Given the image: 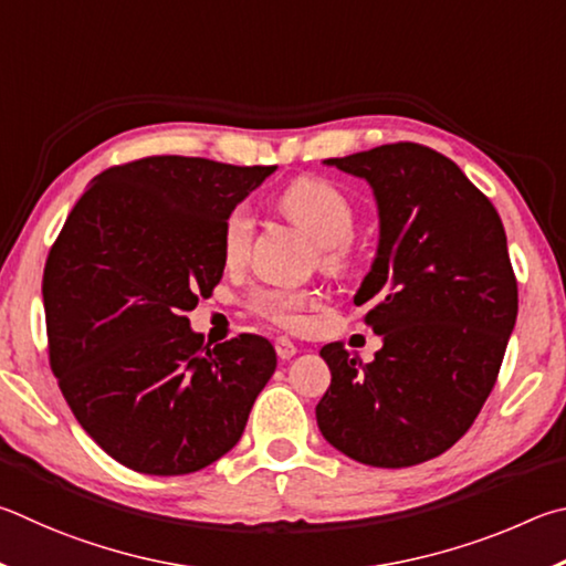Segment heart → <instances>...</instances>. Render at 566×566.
I'll return each mask as SVG.
<instances>
[{
	"instance_id": "obj_1",
	"label": "heart",
	"mask_w": 566,
	"mask_h": 566,
	"mask_svg": "<svg viewBox=\"0 0 566 566\" xmlns=\"http://www.w3.org/2000/svg\"><path fill=\"white\" fill-rule=\"evenodd\" d=\"M298 301L293 298V295H281V298H277V303H268V315H285V313H291V311H295L298 308Z\"/></svg>"
}]
</instances>
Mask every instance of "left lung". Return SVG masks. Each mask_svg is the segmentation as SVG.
I'll use <instances>...</instances> for the list:
<instances>
[{
	"mask_svg": "<svg viewBox=\"0 0 566 566\" xmlns=\"http://www.w3.org/2000/svg\"><path fill=\"white\" fill-rule=\"evenodd\" d=\"M255 186L208 158L106 168L46 255L49 365L88 438L128 470L168 478L223 458L275 373L261 335L206 338L186 318L221 283L228 216Z\"/></svg>",
	"mask_w": 566,
	"mask_h": 566,
	"instance_id": "1",
	"label": "left lung"
}]
</instances>
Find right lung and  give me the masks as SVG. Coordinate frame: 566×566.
I'll return each mask as SVG.
<instances>
[{
    "label": "right lung",
    "instance_id": "add662e5",
    "mask_svg": "<svg viewBox=\"0 0 566 566\" xmlns=\"http://www.w3.org/2000/svg\"><path fill=\"white\" fill-rule=\"evenodd\" d=\"M325 164L365 178L378 201V255L355 305L382 348L368 363L321 353L333 378L315 418L350 460L412 468L448 452L497 382L517 318L507 235L490 198L422 144Z\"/></svg>",
    "mask_w": 566,
    "mask_h": 566
}]
</instances>
